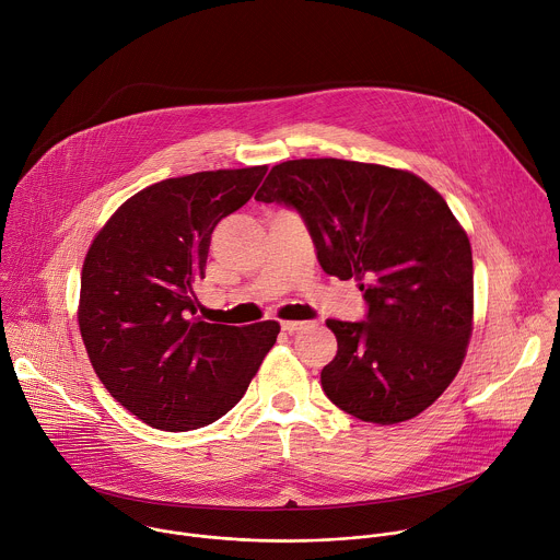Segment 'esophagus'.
<instances>
[{
    "label": "esophagus",
    "mask_w": 560,
    "mask_h": 560,
    "mask_svg": "<svg viewBox=\"0 0 560 560\" xmlns=\"http://www.w3.org/2000/svg\"><path fill=\"white\" fill-rule=\"evenodd\" d=\"M303 326H305L303 322H281V330H283V332H288V335L299 332Z\"/></svg>",
    "instance_id": "obj_1"
}]
</instances>
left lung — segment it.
Wrapping results in <instances>:
<instances>
[{"label":"left lung","mask_w":560,"mask_h":560,"mask_svg":"<svg viewBox=\"0 0 560 560\" xmlns=\"http://www.w3.org/2000/svg\"><path fill=\"white\" fill-rule=\"evenodd\" d=\"M255 199L296 210L324 272L363 292L361 322H326L330 401L378 425L430 408L463 363L474 312L469 238L445 199L412 173L346 159L283 162Z\"/></svg>","instance_id":"1"}]
</instances>
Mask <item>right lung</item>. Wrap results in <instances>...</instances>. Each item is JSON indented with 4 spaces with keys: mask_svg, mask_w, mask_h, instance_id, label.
Instances as JSON below:
<instances>
[{
    "mask_svg": "<svg viewBox=\"0 0 560 560\" xmlns=\"http://www.w3.org/2000/svg\"><path fill=\"white\" fill-rule=\"evenodd\" d=\"M266 166L152 184L102 228L86 255L79 330L113 398L150 428L214 423L246 394L279 324L201 322L195 288L217 223L250 201Z\"/></svg>",
    "mask_w": 560,
    "mask_h": 560,
    "instance_id": "obj_1",
    "label": "right lung"
}]
</instances>
